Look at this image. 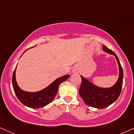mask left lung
<instances>
[{
    "mask_svg": "<svg viewBox=\"0 0 134 134\" xmlns=\"http://www.w3.org/2000/svg\"><path fill=\"white\" fill-rule=\"evenodd\" d=\"M105 52L115 55L119 67V77L117 82L110 88H101L94 85L90 81L81 76L82 82L80 86L79 93L83 101L90 107L101 109L108 107L114 103L121 93L123 84V69L116 55L106 46L103 47Z\"/></svg>",
    "mask_w": 134,
    "mask_h": 134,
    "instance_id": "8db88e82",
    "label": "left lung"
}]
</instances>
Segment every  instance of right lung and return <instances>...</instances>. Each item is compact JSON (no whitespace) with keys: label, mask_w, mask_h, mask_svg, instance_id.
<instances>
[{"label":"right lung","mask_w":134,"mask_h":134,"mask_svg":"<svg viewBox=\"0 0 134 134\" xmlns=\"http://www.w3.org/2000/svg\"><path fill=\"white\" fill-rule=\"evenodd\" d=\"M16 67L12 78L14 93L18 99L23 104L31 108H39L51 103L57 94L60 84L66 81L69 77V75H65L58 78L43 90L35 93H30L21 90L18 86L16 80Z\"/></svg>","instance_id":"right-lung-1"}]
</instances>
